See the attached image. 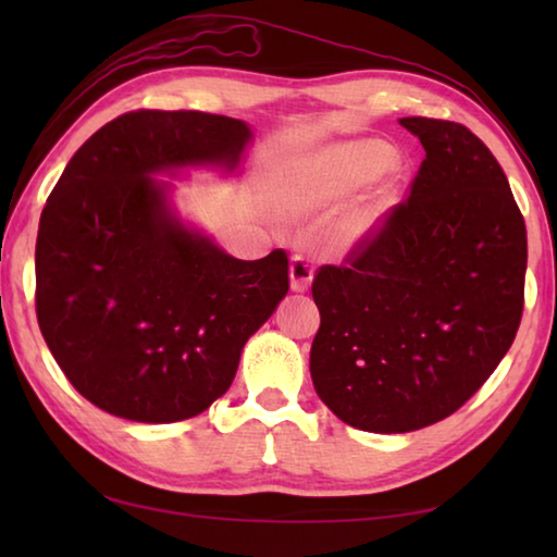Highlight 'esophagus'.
<instances>
[{
	"mask_svg": "<svg viewBox=\"0 0 557 557\" xmlns=\"http://www.w3.org/2000/svg\"><path fill=\"white\" fill-rule=\"evenodd\" d=\"M312 265L305 256H295L289 260V285L295 292H307L309 285H312Z\"/></svg>",
	"mask_w": 557,
	"mask_h": 557,
	"instance_id": "34e87169",
	"label": "esophagus"
}]
</instances>
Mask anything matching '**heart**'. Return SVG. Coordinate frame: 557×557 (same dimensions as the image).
I'll list each match as a JSON object with an SVG mask.
<instances>
[{
    "instance_id": "b5f03b06",
    "label": "heart",
    "mask_w": 557,
    "mask_h": 557,
    "mask_svg": "<svg viewBox=\"0 0 557 557\" xmlns=\"http://www.w3.org/2000/svg\"><path fill=\"white\" fill-rule=\"evenodd\" d=\"M395 164V152L383 143H348L319 154L301 164L289 182L287 209L297 213L322 211L348 199L358 186L369 184ZM393 206V188L383 184L361 203H356L334 231V240L342 248L361 243L379 228L383 215Z\"/></svg>"
}]
</instances>
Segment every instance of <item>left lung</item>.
<instances>
[{"mask_svg":"<svg viewBox=\"0 0 557 557\" xmlns=\"http://www.w3.org/2000/svg\"><path fill=\"white\" fill-rule=\"evenodd\" d=\"M425 149L410 196L319 268L314 391L346 425L395 435L449 418L511 348L528 240L502 164L459 122L403 117Z\"/></svg>","mask_w":557,"mask_h":557,"instance_id":"8db88e82","label":"left lung"}]
</instances>
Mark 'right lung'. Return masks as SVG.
I'll list each match as a JSON object with an SVG mask.
<instances>
[{
	"instance_id": "right-lung-1",
	"label": "right lung",
	"mask_w": 557,
	"mask_h": 557,
	"mask_svg": "<svg viewBox=\"0 0 557 557\" xmlns=\"http://www.w3.org/2000/svg\"><path fill=\"white\" fill-rule=\"evenodd\" d=\"M243 120L135 110L63 169L36 238V317L83 398L135 422H178L231 388L240 351L289 289L285 250L238 260L186 225L157 174L235 172Z\"/></svg>"
}]
</instances>
